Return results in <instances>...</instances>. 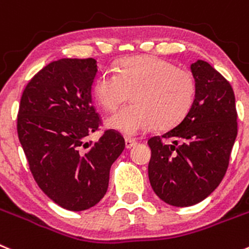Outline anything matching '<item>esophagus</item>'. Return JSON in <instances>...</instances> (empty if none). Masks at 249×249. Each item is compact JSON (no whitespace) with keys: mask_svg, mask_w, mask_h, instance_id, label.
<instances>
[{"mask_svg":"<svg viewBox=\"0 0 249 249\" xmlns=\"http://www.w3.org/2000/svg\"><path fill=\"white\" fill-rule=\"evenodd\" d=\"M136 141L132 140V139H125V147L127 148V150H130L131 147H134V146L136 145Z\"/></svg>","mask_w":249,"mask_h":249,"instance_id":"esophagus-1","label":"esophagus"}]
</instances>
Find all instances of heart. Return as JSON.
<instances>
[{
    "instance_id": "obj_1",
    "label": "heart",
    "mask_w": 249,
    "mask_h": 249,
    "mask_svg": "<svg viewBox=\"0 0 249 249\" xmlns=\"http://www.w3.org/2000/svg\"><path fill=\"white\" fill-rule=\"evenodd\" d=\"M196 85L189 71L177 69L157 56L123 60L117 73L107 71L97 78L93 96L108 111L119 109L132 94L134 106L107 119V126L127 138L179 124L195 101Z\"/></svg>"
}]
</instances>
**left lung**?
I'll use <instances>...</instances> for the list:
<instances>
[{
	"mask_svg": "<svg viewBox=\"0 0 249 249\" xmlns=\"http://www.w3.org/2000/svg\"><path fill=\"white\" fill-rule=\"evenodd\" d=\"M190 71L196 85L190 111L162 138L147 141L151 187L161 200L178 208L200 203L219 187L237 136L234 93L229 81L203 60L193 62ZM161 138L172 143L166 145Z\"/></svg>",
	"mask_w": 249,
	"mask_h": 249,
	"instance_id": "8db88e82",
	"label": "left lung"
}]
</instances>
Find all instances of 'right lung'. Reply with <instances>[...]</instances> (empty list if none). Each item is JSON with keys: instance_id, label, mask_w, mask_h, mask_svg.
Returning a JSON list of instances; mask_svg holds the SVG:
<instances>
[{"instance_id": "1", "label": "right lung", "mask_w": 249, "mask_h": 249, "mask_svg": "<svg viewBox=\"0 0 249 249\" xmlns=\"http://www.w3.org/2000/svg\"><path fill=\"white\" fill-rule=\"evenodd\" d=\"M94 59L50 62L25 87L18 111V138L39 188L70 211H83L106 195L111 164L125 141L108 130L96 142L86 138L98 129L92 104L97 76Z\"/></svg>"}]
</instances>
